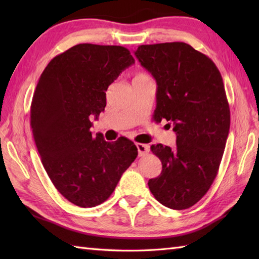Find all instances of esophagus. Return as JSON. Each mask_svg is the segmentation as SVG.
Listing matches in <instances>:
<instances>
[{
  "instance_id": "obj_1",
  "label": "esophagus",
  "mask_w": 259,
  "mask_h": 259,
  "mask_svg": "<svg viewBox=\"0 0 259 259\" xmlns=\"http://www.w3.org/2000/svg\"><path fill=\"white\" fill-rule=\"evenodd\" d=\"M137 148H138V153H139V157L142 156H146L148 152H149V146L145 145V144H136Z\"/></svg>"
}]
</instances>
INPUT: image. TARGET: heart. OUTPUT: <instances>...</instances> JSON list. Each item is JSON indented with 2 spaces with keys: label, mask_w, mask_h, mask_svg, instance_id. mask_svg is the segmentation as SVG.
Returning <instances> with one entry per match:
<instances>
[{
  "label": "heart",
  "mask_w": 259,
  "mask_h": 259,
  "mask_svg": "<svg viewBox=\"0 0 259 259\" xmlns=\"http://www.w3.org/2000/svg\"><path fill=\"white\" fill-rule=\"evenodd\" d=\"M136 76H146V74H144V73H139V74H137Z\"/></svg>",
  "instance_id": "b5f03b06"
}]
</instances>
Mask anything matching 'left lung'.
<instances>
[{
    "mask_svg": "<svg viewBox=\"0 0 259 259\" xmlns=\"http://www.w3.org/2000/svg\"><path fill=\"white\" fill-rule=\"evenodd\" d=\"M135 56L157 82L153 118L157 122L166 119L177 136L175 149L151 146L162 171L148 186L163 206L190 208L216 178L229 134L222 74L207 56L184 42L140 46Z\"/></svg>",
    "mask_w": 259,
    "mask_h": 259,
    "instance_id": "obj_1",
    "label": "left lung"
}]
</instances>
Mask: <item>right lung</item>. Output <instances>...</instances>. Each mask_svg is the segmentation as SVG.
Masks as SVG:
<instances>
[{"label": "right lung", "mask_w": 259, "mask_h": 259, "mask_svg": "<svg viewBox=\"0 0 259 259\" xmlns=\"http://www.w3.org/2000/svg\"><path fill=\"white\" fill-rule=\"evenodd\" d=\"M134 63L123 47L82 43L53 58L38 79L31 103L33 138L54 187L79 207L106 201L138 156L124 137L107 142L90 130V119L106 108L108 87Z\"/></svg>", "instance_id": "1"}]
</instances>
